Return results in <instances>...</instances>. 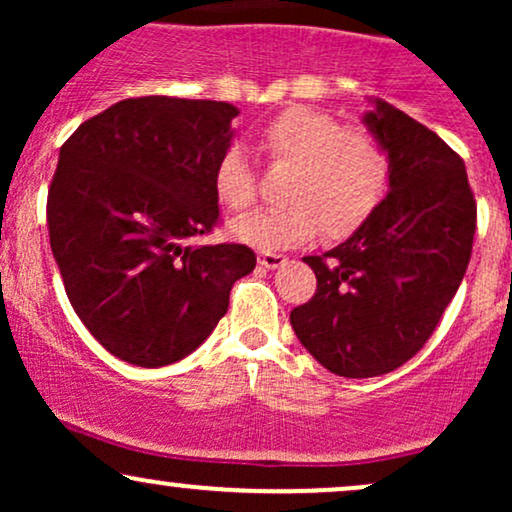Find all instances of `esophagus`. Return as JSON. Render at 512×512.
Segmentation results:
<instances>
[{
    "label": "esophagus",
    "instance_id": "1",
    "mask_svg": "<svg viewBox=\"0 0 512 512\" xmlns=\"http://www.w3.org/2000/svg\"><path fill=\"white\" fill-rule=\"evenodd\" d=\"M257 260H260L262 267H267V269H276V267H281V264H286L284 255H276V252H264V250L257 255Z\"/></svg>",
    "mask_w": 512,
    "mask_h": 512
}]
</instances>
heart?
<instances>
[{"label":"heart","instance_id":"1","mask_svg":"<svg viewBox=\"0 0 512 512\" xmlns=\"http://www.w3.org/2000/svg\"><path fill=\"white\" fill-rule=\"evenodd\" d=\"M272 163L293 166L284 187L289 204L257 209L231 223V233L252 248L276 250L313 240L351 238L373 219L392 185V158L373 132L344 127L322 110L293 105L255 132ZM214 195L226 209L243 211L257 197V173L243 146L216 158Z\"/></svg>","mask_w":512,"mask_h":512}]
</instances>
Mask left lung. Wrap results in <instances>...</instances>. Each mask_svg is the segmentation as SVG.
Returning <instances> with one entry per match:
<instances>
[{
  "label": "left lung",
  "instance_id": "left-lung-1",
  "mask_svg": "<svg viewBox=\"0 0 512 512\" xmlns=\"http://www.w3.org/2000/svg\"><path fill=\"white\" fill-rule=\"evenodd\" d=\"M392 158L385 202L361 231L303 257L317 289L291 310L315 361L342 378H373L428 342L467 272L477 202L464 161L436 132L390 103L363 117Z\"/></svg>",
  "mask_w": 512,
  "mask_h": 512
}]
</instances>
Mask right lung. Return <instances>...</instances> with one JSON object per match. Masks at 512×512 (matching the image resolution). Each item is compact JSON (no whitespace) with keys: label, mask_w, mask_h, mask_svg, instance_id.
<instances>
[{"label":"right lung","mask_w":512,"mask_h":512,"mask_svg":"<svg viewBox=\"0 0 512 512\" xmlns=\"http://www.w3.org/2000/svg\"><path fill=\"white\" fill-rule=\"evenodd\" d=\"M236 115L221 101L127 98L62 144L48 190L52 255L86 330L132 366L192 354L255 269L248 245L192 243L221 221L211 175Z\"/></svg>","instance_id":"1"}]
</instances>
